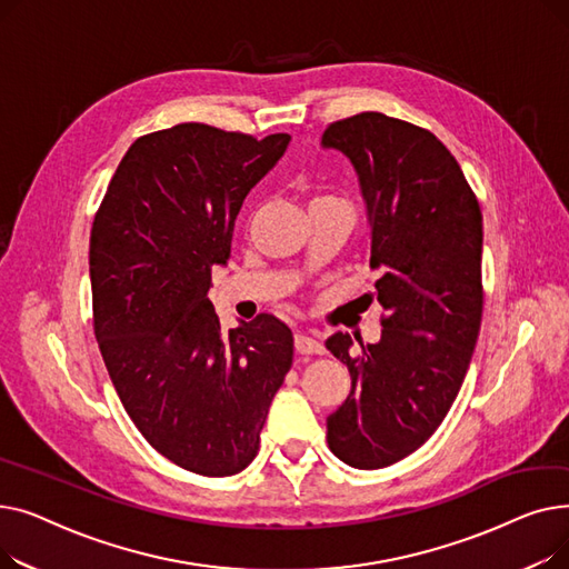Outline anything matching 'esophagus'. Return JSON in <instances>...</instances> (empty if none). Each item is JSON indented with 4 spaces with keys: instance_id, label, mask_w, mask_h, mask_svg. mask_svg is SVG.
<instances>
[{
    "instance_id": "obj_1",
    "label": "esophagus",
    "mask_w": 569,
    "mask_h": 569,
    "mask_svg": "<svg viewBox=\"0 0 569 569\" xmlns=\"http://www.w3.org/2000/svg\"><path fill=\"white\" fill-rule=\"evenodd\" d=\"M295 350L302 355H322L325 346L311 335H295Z\"/></svg>"
}]
</instances>
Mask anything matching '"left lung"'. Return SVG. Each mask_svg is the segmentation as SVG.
<instances>
[{
    "instance_id": "obj_1",
    "label": "left lung",
    "mask_w": 569,
    "mask_h": 569,
    "mask_svg": "<svg viewBox=\"0 0 569 569\" xmlns=\"http://www.w3.org/2000/svg\"><path fill=\"white\" fill-rule=\"evenodd\" d=\"M322 147L343 152L367 202L378 343L325 341L350 371L348 399L327 417L343 463L376 470L433 436L466 378L482 322V212L457 159L431 131L382 112L330 124Z\"/></svg>"
}]
</instances>
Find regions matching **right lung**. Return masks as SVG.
Masks as SVG:
<instances>
[{"instance_id":"add662e5","label":"right lung","mask_w":569,"mask_h":569,"mask_svg":"<svg viewBox=\"0 0 569 569\" xmlns=\"http://www.w3.org/2000/svg\"><path fill=\"white\" fill-rule=\"evenodd\" d=\"M262 140L198 122L138 138L89 237L94 335L124 410L159 455L204 477L244 470L292 365V332L260 313L223 332L209 302L234 219L277 166Z\"/></svg>"}]
</instances>
